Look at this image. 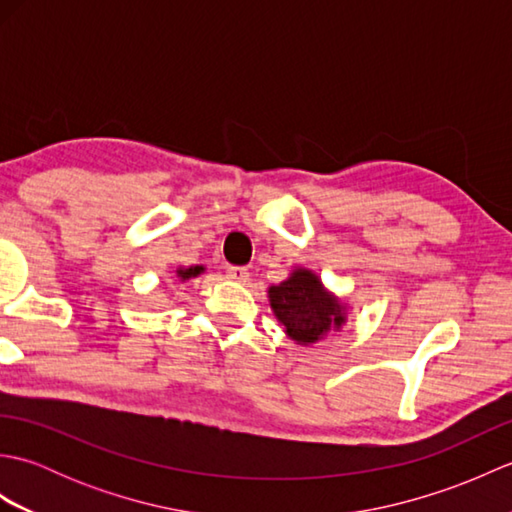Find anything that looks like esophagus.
<instances>
[{"mask_svg":"<svg viewBox=\"0 0 512 512\" xmlns=\"http://www.w3.org/2000/svg\"><path fill=\"white\" fill-rule=\"evenodd\" d=\"M226 277L231 279V281H237V284H244V281H248V277H250V273L246 268H242V266H231L226 270Z\"/></svg>","mask_w":512,"mask_h":512,"instance_id":"esophagus-1","label":"esophagus"}]
</instances>
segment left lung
Masks as SVG:
<instances>
[{"mask_svg":"<svg viewBox=\"0 0 512 512\" xmlns=\"http://www.w3.org/2000/svg\"><path fill=\"white\" fill-rule=\"evenodd\" d=\"M268 301L286 336L297 345L317 343L347 321L345 303L310 268H295L288 279L270 286Z\"/></svg>","mask_w":512,"mask_h":512,"instance_id":"obj_1","label":"left lung"}]
</instances>
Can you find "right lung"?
<instances>
[{"mask_svg":"<svg viewBox=\"0 0 512 512\" xmlns=\"http://www.w3.org/2000/svg\"><path fill=\"white\" fill-rule=\"evenodd\" d=\"M202 266H189V268H178L176 270V277L180 279V281H189V279H195L198 277L200 273H202Z\"/></svg>","mask_w":512,"mask_h":512,"instance_id":"obj_1","label":"right lung"}]
</instances>
